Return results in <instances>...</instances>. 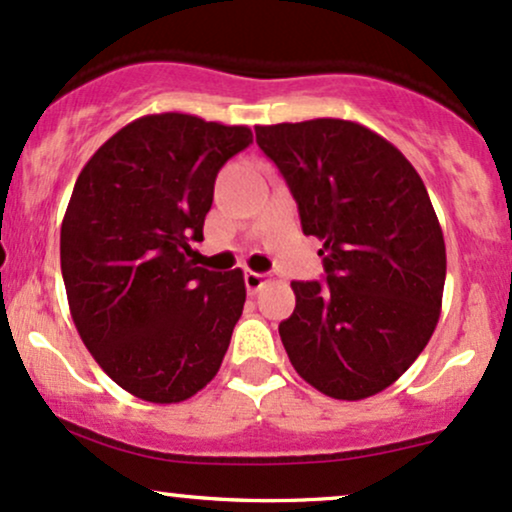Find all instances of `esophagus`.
Segmentation results:
<instances>
[{"mask_svg":"<svg viewBox=\"0 0 512 512\" xmlns=\"http://www.w3.org/2000/svg\"><path fill=\"white\" fill-rule=\"evenodd\" d=\"M264 284H267V276H264V274L245 272V286H248V293H252V296H255V293L260 291Z\"/></svg>","mask_w":512,"mask_h":512,"instance_id":"34e87169","label":"esophagus"}]
</instances>
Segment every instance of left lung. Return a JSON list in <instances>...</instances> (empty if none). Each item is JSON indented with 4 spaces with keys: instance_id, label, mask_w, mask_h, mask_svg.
I'll use <instances>...</instances> for the list:
<instances>
[{
    "instance_id": "8db88e82",
    "label": "left lung",
    "mask_w": 512,
    "mask_h": 512,
    "mask_svg": "<svg viewBox=\"0 0 512 512\" xmlns=\"http://www.w3.org/2000/svg\"><path fill=\"white\" fill-rule=\"evenodd\" d=\"M305 236L322 240L325 284L291 281L279 325L291 366L322 395L366 399L419 358L438 325L445 240L431 197L397 146L351 120L255 127Z\"/></svg>"
}]
</instances>
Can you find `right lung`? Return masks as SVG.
<instances>
[{
    "label": "right lung",
    "mask_w": 512,
    "mask_h": 512,
    "mask_svg": "<svg viewBox=\"0 0 512 512\" xmlns=\"http://www.w3.org/2000/svg\"><path fill=\"white\" fill-rule=\"evenodd\" d=\"M245 125L161 113L129 122L76 178L60 260L81 342L129 395L185 402L219 373L243 315L240 269L197 267L223 163Z\"/></svg>",
    "instance_id": "add662e5"
}]
</instances>
